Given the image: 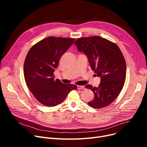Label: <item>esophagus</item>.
I'll return each instance as SVG.
<instances>
[{"label": "esophagus", "mask_w": 147, "mask_h": 147, "mask_svg": "<svg viewBox=\"0 0 147 147\" xmlns=\"http://www.w3.org/2000/svg\"><path fill=\"white\" fill-rule=\"evenodd\" d=\"M78 89H82V90L85 89V86H79V85H78Z\"/></svg>", "instance_id": "1"}]
</instances>
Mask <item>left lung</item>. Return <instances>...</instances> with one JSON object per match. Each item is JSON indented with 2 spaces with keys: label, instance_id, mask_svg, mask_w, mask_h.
Returning <instances> with one entry per match:
<instances>
[{
  "label": "left lung",
  "instance_id": "left-lung-1",
  "mask_svg": "<svg viewBox=\"0 0 147 147\" xmlns=\"http://www.w3.org/2000/svg\"><path fill=\"white\" fill-rule=\"evenodd\" d=\"M74 44L87 56L95 75L101 78L98 87L86 86L95 95L88 105L95 109L110 105L119 96L126 79V64L119 46L99 36L79 38Z\"/></svg>",
  "mask_w": 147,
  "mask_h": 147
}]
</instances>
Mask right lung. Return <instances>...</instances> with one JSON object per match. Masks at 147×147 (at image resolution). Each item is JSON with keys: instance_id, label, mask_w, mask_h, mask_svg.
Returning <instances> with one entry per match:
<instances>
[{"instance_id": "right-lung-1", "label": "right lung", "mask_w": 147, "mask_h": 147, "mask_svg": "<svg viewBox=\"0 0 147 147\" xmlns=\"http://www.w3.org/2000/svg\"><path fill=\"white\" fill-rule=\"evenodd\" d=\"M74 40L50 36L35 44L26 56L24 74L27 86L37 101L46 106L61 104L69 92L78 88L55 80L53 76L60 58Z\"/></svg>"}]
</instances>
